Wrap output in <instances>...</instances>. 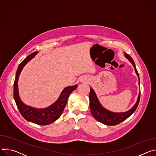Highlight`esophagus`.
Instances as JSON below:
<instances>
[{"label": "esophagus", "instance_id": "esophagus-1", "mask_svg": "<svg viewBox=\"0 0 156 156\" xmlns=\"http://www.w3.org/2000/svg\"><path fill=\"white\" fill-rule=\"evenodd\" d=\"M89 79L87 78V77H82L80 80V81L81 82H87L88 81Z\"/></svg>", "mask_w": 156, "mask_h": 156}]
</instances>
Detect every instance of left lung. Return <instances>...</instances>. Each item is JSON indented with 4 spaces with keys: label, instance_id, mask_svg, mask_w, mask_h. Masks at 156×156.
<instances>
[{
    "label": "left lung",
    "instance_id": "left-lung-1",
    "mask_svg": "<svg viewBox=\"0 0 156 156\" xmlns=\"http://www.w3.org/2000/svg\"><path fill=\"white\" fill-rule=\"evenodd\" d=\"M124 55L131 62V63L133 66V67H134L135 73L138 77V80H139L138 83L140 86V82L139 74L136 70V65L134 61H133V58L126 53L125 52ZM89 99H90V107L91 112L93 117L96 120H98V122L104 125L114 126V125H118L120 123L123 122L126 119H128L132 114L134 113L136 108L138 107V105L140 102V90L139 92L137 101L135 104V105H133L129 110L124 112H113L105 108L100 103L95 91L91 87H90V97H89Z\"/></svg>",
    "mask_w": 156,
    "mask_h": 156
}]
</instances>
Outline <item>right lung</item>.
<instances>
[{"instance_id":"1","label":"right lung","mask_w":156,"mask_h":156,"mask_svg":"<svg viewBox=\"0 0 156 156\" xmlns=\"http://www.w3.org/2000/svg\"><path fill=\"white\" fill-rule=\"evenodd\" d=\"M37 54V52L31 54L19 65L14 82L13 97L21 115L25 120L39 125H47L54 122L61 116L66 104L69 96L72 91L76 90L78 85L75 84L65 87L61 92L57 100L48 107L36 108L24 104L19 96L18 84L19 76L27 63L33 59Z\"/></svg>"}]
</instances>
